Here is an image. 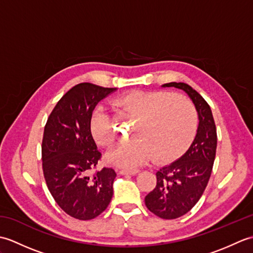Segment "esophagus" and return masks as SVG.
I'll use <instances>...</instances> for the list:
<instances>
[{"instance_id":"1","label":"esophagus","mask_w":253,"mask_h":253,"mask_svg":"<svg viewBox=\"0 0 253 253\" xmlns=\"http://www.w3.org/2000/svg\"><path fill=\"white\" fill-rule=\"evenodd\" d=\"M139 171V169H121V175H136Z\"/></svg>"}]
</instances>
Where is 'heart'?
<instances>
[{"mask_svg":"<svg viewBox=\"0 0 253 253\" xmlns=\"http://www.w3.org/2000/svg\"><path fill=\"white\" fill-rule=\"evenodd\" d=\"M113 104L122 114L135 118L131 139L106 154L109 162L124 169H136L153 157L157 162L174 160L184 153L195 138L198 115L187 96L166 91H131ZM90 131L95 142L111 147L116 135L112 117L98 107L91 115Z\"/></svg>","mask_w":253,"mask_h":253,"instance_id":"obj_1","label":"heart"}]
</instances>
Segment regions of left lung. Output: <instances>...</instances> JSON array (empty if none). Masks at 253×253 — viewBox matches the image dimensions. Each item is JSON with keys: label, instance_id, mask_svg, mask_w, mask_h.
I'll list each match as a JSON object with an SVG mask.
<instances>
[{"label": "left lung", "instance_id": "left-lung-1", "mask_svg": "<svg viewBox=\"0 0 253 253\" xmlns=\"http://www.w3.org/2000/svg\"><path fill=\"white\" fill-rule=\"evenodd\" d=\"M162 87L184 90L196 106L199 117L197 135L187 152L157 171V186L144 198L147 208L164 219L185 215L201 198L212 173L216 153V127L211 107L189 84H164Z\"/></svg>", "mask_w": 253, "mask_h": 253}]
</instances>
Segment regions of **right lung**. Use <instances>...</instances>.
<instances>
[{
    "label": "right lung",
    "instance_id": "obj_1",
    "mask_svg": "<svg viewBox=\"0 0 253 253\" xmlns=\"http://www.w3.org/2000/svg\"><path fill=\"white\" fill-rule=\"evenodd\" d=\"M116 88L76 84L50 114L42 140V169L52 197L64 212L88 221L104 211L113 197L115 170L103 168L91 176L101 153L90 131L96 104Z\"/></svg>",
    "mask_w": 253,
    "mask_h": 253
}]
</instances>
